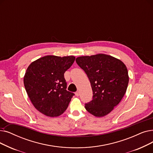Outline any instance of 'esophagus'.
<instances>
[{"label":"esophagus","instance_id":"34e87169","mask_svg":"<svg viewBox=\"0 0 153 153\" xmlns=\"http://www.w3.org/2000/svg\"><path fill=\"white\" fill-rule=\"evenodd\" d=\"M75 95H76L77 97H78V96H79V91H77V92L75 93Z\"/></svg>","mask_w":153,"mask_h":153}]
</instances>
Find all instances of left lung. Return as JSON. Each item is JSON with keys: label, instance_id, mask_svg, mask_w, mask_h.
<instances>
[{"label": "left lung", "instance_id": "obj_1", "mask_svg": "<svg viewBox=\"0 0 153 153\" xmlns=\"http://www.w3.org/2000/svg\"><path fill=\"white\" fill-rule=\"evenodd\" d=\"M76 63L87 74L93 92L85 108L96 117H103L121 102L127 90L129 76L126 65L109 55L78 57Z\"/></svg>", "mask_w": 153, "mask_h": 153}]
</instances>
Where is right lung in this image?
I'll use <instances>...</instances> for the list:
<instances>
[{
    "instance_id": "obj_1",
    "label": "right lung",
    "mask_w": 153,
    "mask_h": 153,
    "mask_svg": "<svg viewBox=\"0 0 153 153\" xmlns=\"http://www.w3.org/2000/svg\"><path fill=\"white\" fill-rule=\"evenodd\" d=\"M75 57L46 56L32 62L26 70L24 84L35 108L49 117H57L67 109L74 93L66 90L64 73Z\"/></svg>"
}]
</instances>
